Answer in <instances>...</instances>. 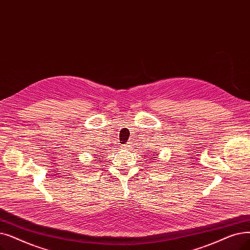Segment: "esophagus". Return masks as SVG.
Returning <instances> with one entry per match:
<instances>
[{
	"mask_svg": "<svg viewBox=\"0 0 250 250\" xmlns=\"http://www.w3.org/2000/svg\"><path fill=\"white\" fill-rule=\"evenodd\" d=\"M128 146H129L128 144H125V145H124V147H125V148H128Z\"/></svg>",
	"mask_w": 250,
	"mask_h": 250,
	"instance_id": "1",
	"label": "esophagus"
}]
</instances>
